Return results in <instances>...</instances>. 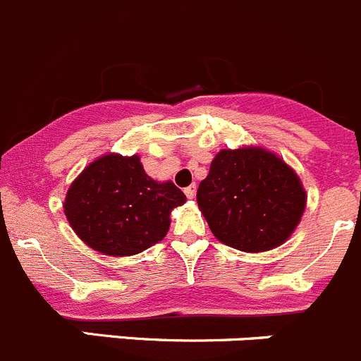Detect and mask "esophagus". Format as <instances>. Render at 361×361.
Masks as SVG:
<instances>
[{
	"mask_svg": "<svg viewBox=\"0 0 361 361\" xmlns=\"http://www.w3.org/2000/svg\"><path fill=\"white\" fill-rule=\"evenodd\" d=\"M184 193H186L188 198H193L195 193H197V186H195V184H191V186H188L186 190H184Z\"/></svg>",
	"mask_w": 361,
	"mask_h": 361,
	"instance_id": "obj_1",
	"label": "esophagus"
}]
</instances>
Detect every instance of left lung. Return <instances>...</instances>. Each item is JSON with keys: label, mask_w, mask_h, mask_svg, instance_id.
Instances as JSON below:
<instances>
[{"label": "left lung", "mask_w": 361, "mask_h": 361, "mask_svg": "<svg viewBox=\"0 0 361 361\" xmlns=\"http://www.w3.org/2000/svg\"><path fill=\"white\" fill-rule=\"evenodd\" d=\"M197 202L218 241L243 252H267L293 234L307 195L280 157L248 147L214 157Z\"/></svg>", "instance_id": "obj_1"}]
</instances>
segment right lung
<instances>
[{"label":"right lung","instance_id":"add662e5","mask_svg":"<svg viewBox=\"0 0 361 361\" xmlns=\"http://www.w3.org/2000/svg\"><path fill=\"white\" fill-rule=\"evenodd\" d=\"M186 202L173 183H156L138 156L108 154L88 164L68 188L65 216L90 248L111 257L135 255L170 228V212Z\"/></svg>","mask_w":361,"mask_h":361}]
</instances>
